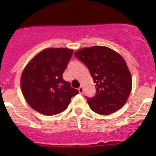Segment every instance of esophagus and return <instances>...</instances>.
<instances>
[{
	"label": "esophagus",
	"mask_w": 156,
	"mask_h": 156,
	"mask_svg": "<svg viewBox=\"0 0 156 156\" xmlns=\"http://www.w3.org/2000/svg\"><path fill=\"white\" fill-rule=\"evenodd\" d=\"M78 90H79L80 93L83 94V87L82 86H80L79 88H78Z\"/></svg>",
	"instance_id": "esophagus-1"
}]
</instances>
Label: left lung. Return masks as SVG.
Returning a JSON list of instances; mask_svg holds the SVG:
<instances>
[{"label":"left lung","instance_id":"left-lung-1","mask_svg":"<svg viewBox=\"0 0 156 156\" xmlns=\"http://www.w3.org/2000/svg\"><path fill=\"white\" fill-rule=\"evenodd\" d=\"M74 55L87 67L96 84L95 96L86 97L92 111L106 115L122 108L132 88L131 75L122 56L102 46L82 48Z\"/></svg>","mask_w":156,"mask_h":156}]
</instances>
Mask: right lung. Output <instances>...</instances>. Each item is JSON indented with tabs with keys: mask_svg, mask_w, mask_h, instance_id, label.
I'll use <instances>...</instances> for the list:
<instances>
[{
	"mask_svg": "<svg viewBox=\"0 0 156 156\" xmlns=\"http://www.w3.org/2000/svg\"><path fill=\"white\" fill-rule=\"evenodd\" d=\"M73 51L68 48H47L37 54L24 69L21 89L32 108L54 115L68 107L71 98L79 94L62 74Z\"/></svg>",
	"mask_w": 156,
	"mask_h": 156,
	"instance_id": "1",
	"label": "right lung"
}]
</instances>
